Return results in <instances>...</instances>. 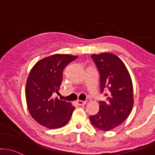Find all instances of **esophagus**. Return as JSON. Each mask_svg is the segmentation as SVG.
I'll list each match as a JSON object with an SVG mask.
<instances>
[{"mask_svg":"<svg viewBox=\"0 0 155 155\" xmlns=\"http://www.w3.org/2000/svg\"><path fill=\"white\" fill-rule=\"evenodd\" d=\"M76 103H77L79 106H84V105L86 104L87 102L84 101H81V100H78V101H76Z\"/></svg>","mask_w":155,"mask_h":155,"instance_id":"34e87169","label":"esophagus"}]
</instances>
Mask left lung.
I'll return each mask as SVG.
<instances>
[{
  "instance_id": "obj_1",
  "label": "left lung",
  "mask_w": 155,
  "mask_h": 155,
  "mask_svg": "<svg viewBox=\"0 0 155 155\" xmlns=\"http://www.w3.org/2000/svg\"><path fill=\"white\" fill-rule=\"evenodd\" d=\"M100 74V91H108L106 101H99V111L90 116L92 124L102 131H110L128 118L133 107V88L124 63L111 53L92 54Z\"/></svg>"
}]
</instances>
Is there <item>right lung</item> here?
I'll list each match as a JSON object with an SVG mask.
<instances>
[{
    "label": "right lung",
    "mask_w": 155,
    "mask_h": 155,
    "mask_svg": "<svg viewBox=\"0 0 155 155\" xmlns=\"http://www.w3.org/2000/svg\"><path fill=\"white\" fill-rule=\"evenodd\" d=\"M77 58L69 54L45 57L32 68L25 85V98L31 117L43 127L57 129L68 123L75 107L70 102L55 98L62 84L63 71Z\"/></svg>",
    "instance_id": "right-lung-1"
}]
</instances>
